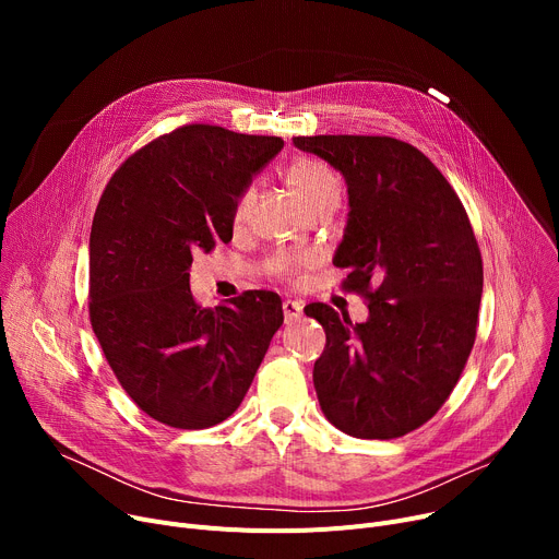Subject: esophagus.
<instances>
[{"instance_id":"obj_1","label":"esophagus","mask_w":559,"mask_h":559,"mask_svg":"<svg viewBox=\"0 0 559 559\" xmlns=\"http://www.w3.org/2000/svg\"><path fill=\"white\" fill-rule=\"evenodd\" d=\"M301 312H304V304L292 301V299L283 301V314H285L287 324H292V321H297L301 317Z\"/></svg>"}]
</instances>
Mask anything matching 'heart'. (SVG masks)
Segmentation results:
<instances>
[{
    "instance_id": "b5f03b06",
    "label": "heart",
    "mask_w": 559,
    "mask_h": 559,
    "mask_svg": "<svg viewBox=\"0 0 559 559\" xmlns=\"http://www.w3.org/2000/svg\"><path fill=\"white\" fill-rule=\"evenodd\" d=\"M289 186L295 188L304 205L310 211L319 209V205L326 203H340L342 197V183L337 179V174L324 163L317 158H299L292 163L285 171ZM255 203V190L247 188L238 201H235V211H233V222L235 224H245L251 215V209ZM312 262V255L308 253H278L272 260V272L278 278L285 281H297L301 267Z\"/></svg>"
}]
</instances>
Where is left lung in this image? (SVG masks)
I'll list each match as a JSON object with an SVG mask.
<instances>
[{
	"mask_svg": "<svg viewBox=\"0 0 559 559\" xmlns=\"http://www.w3.org/2000/svg\"><path fill=\"white\" fill-rule=\"evenodd\" d=\"M342 171L348 222L335 267L369 306L350 324L310 304L326 331L314 390L326 419L360 439L417 430L447 403L472 354L483 258L464 205L419 150L390 135L295 138Z\"/></svg>",
	"mask_w": 559,
	"mask_h": 559,
	"instance_id": "left-lung-1",
	"label": "left lung"
}]
</instances>
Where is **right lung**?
I'll return each instance as SVG.
<instances>
[{"label":"right lung","mask_w":559,"mask_h":559,"mask_svg":"<svg viewBox=\"0 0 559 559\" xmlns=\"http://www.w3.org/2000/svg\"><path fill=\"white\" fill-rule=\"evenodd\" d=\"M281 150L276 135L183 124L131 154L99 199L91 324L122 390L165 426L201 430L230 417L283 324L274 292L215 308L190 292L192 253L230 242L235 201Z\"/></svg>","instance_id":"1"}]
</instances>
